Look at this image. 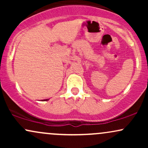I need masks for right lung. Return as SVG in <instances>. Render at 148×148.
I'll use <instances>...</instances> for the list:
<instances>
[{
	"mask_svg": "<svg viewBox=\"0 0 148 148\" xmlns=\"http://www.w3.org/2000/svg\"><path fill=\"white\" fill-rule=\"evenodd\" d=\"M47 100H49V99H45V101H47Z\"/></svg>",
	"mask_w": 148,
	"mask_h": 148,
	"instance_id": "obj_1",
	"label": "right lung"
}]
</instances>
